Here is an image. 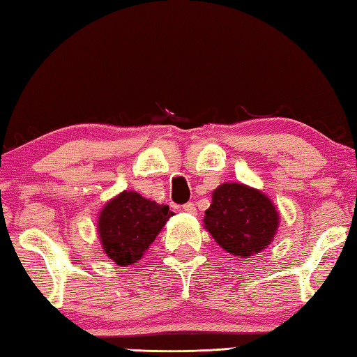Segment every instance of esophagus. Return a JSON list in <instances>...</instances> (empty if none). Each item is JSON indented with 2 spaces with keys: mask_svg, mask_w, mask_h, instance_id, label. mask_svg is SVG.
I'll use <instances>...</instances> for the list:
<instances>
[{
  "mask_svg": "<svg viewBox=\"0 0 357 357\" xmlns=\"http://www.w3.org/2000/svg\"><path fill=\"white\" fill-rule=\"evenodd\" d=\"M183 209L185 213H189V214H195L197 213V208H195V205L192 202H189V203H185V205L183 206Z\"/></svg>",
  "mask_w": 357,
  "mask_h": 357,
  "instance_id": "obj_1",
  "label": "esophagus"
}]
</instances>
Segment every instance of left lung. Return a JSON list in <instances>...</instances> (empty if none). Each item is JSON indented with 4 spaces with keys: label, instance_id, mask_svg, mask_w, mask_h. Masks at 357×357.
<instances>
[{
    "label": "left lung",
    "instance_id": "left-lung-1",
    "mask_svg": "<svg viewBox=\"0 0 357 357\" xmlns=\"http://www.w3.org/2000/svg\"><path fill=\"white\" fill-rule=\"evenodd\" d=\"M203 225L222 250L245 259L273 241L280 214L260 190L241 183H225L213 192Z\"/></svg>",
    "mask_w": 357,
    "mask_h": 357
}]
</instances>
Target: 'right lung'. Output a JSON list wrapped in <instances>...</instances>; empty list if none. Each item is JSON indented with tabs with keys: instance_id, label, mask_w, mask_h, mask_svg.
<instances>
[{
	"instance_id": "obj_1",
	"label": "right lung",
	"mask_w": 357,
	"mask_h": 357,
	"mask_svg": "<svg viewBox=\"0 0 357 357\" xmlns=\"http://www.w3.org/2000/svg\"><path fill=\"white\" fill-rule=\"evenodd\" d=\"M172 216L167 205L123 190L100 211L97 227L103 251L122 267L137 264Z\"/></svg>"
}]
</instances>
